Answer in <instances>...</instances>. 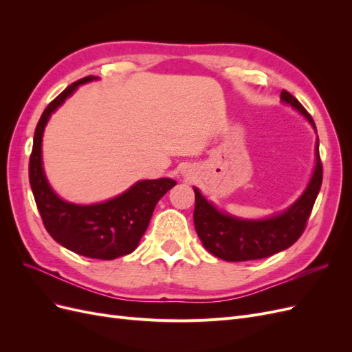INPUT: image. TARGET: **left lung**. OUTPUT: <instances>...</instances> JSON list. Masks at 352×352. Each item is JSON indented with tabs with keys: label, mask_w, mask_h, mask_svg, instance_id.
<instances>
[{
	"label": "left lung",
	"mask_w": 352,
	"mask_h": 352,
	"mask_svg": "<svg viewBox=\"0 0 352 352\" xmlns=\"http://www.w3.org/2000/svg\"><path fill=\"white\" fill-rule=\"evenodd\" d=\"M283 102L292 105L295 110L307 117L316 129L302 104L287 91L280 92ZM323 180V166L318 154V140L316 144V167L313 177L304 194L282 214L265 220H242L219 211L214 206L195 192L194 225L202 245L216 257L226 261H248L270 257L294 245L305 230L308 217L311 214L316 198Z\"/></svg>",
	"instance_id": "1"
}]
</instances>
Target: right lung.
<instances>
[{
    "instance_id": "obj_1",
    "label": "right lung",
    "mask_w": 352,
    "mask_h": 352,
    "mask_svg": "<svg viewBox=\"0 0 352 352\" xmlns=\"http://www.w3.org/2000/svg\"><path fill=\"white\" fill-rule=\"evenodd\" d=\"M87 76L73 82L42 113L36 124L34 146L29 160V182L36 207L47 232L63 247L89 258L114 260L131 254L145 233L158 199L176 182L173 179L141 180L122 195L100 204L79 206L58 198L47 182L42 168V135L50 116L82 83Z\"/></svg>"
}]
</instances>
